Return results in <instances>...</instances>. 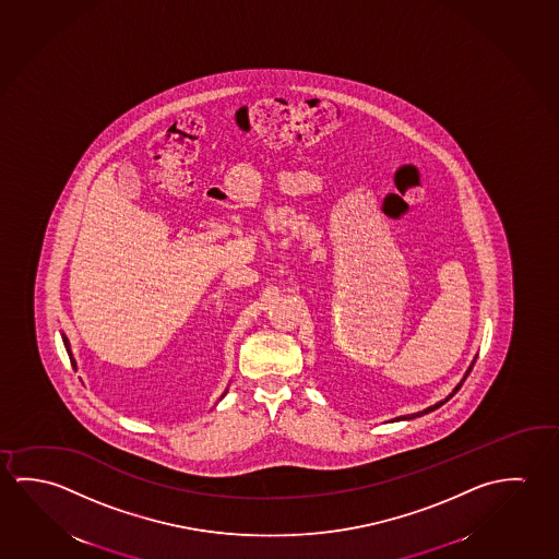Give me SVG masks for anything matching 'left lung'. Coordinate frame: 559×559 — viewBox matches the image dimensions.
Wrapping results in <instances>:
<instances>
[{"mask_svg":"<svg viewBox=\"0 0 559 559\" xmlns=\"http://www.w3.org/2000/svg\"><path fill=\"white\" fill-rule=\"evenodd\" d=\"M472 368H474V365H472V367L467 368V372H466V376H464V380H466L467 376H469V372H472ZM464 380H462V382H460V384H457L456 388H454V392H452V394H450V397H452V395L456 394L457 390H460V388H462V384H464ZM450 397H447V400H444V402H449ZM444 402L437 403V405H432V407H427V409H425V412L413 413V415H405V417H397V419H395V421H403V419H415V417H421V415H425V413L435 412V409H437V407H440V405H442V403H444Z\"/></svg>","mask_w":559,"mask_h":559,"instance_id":"8db88e82","label":"left lung"}]
</instances>
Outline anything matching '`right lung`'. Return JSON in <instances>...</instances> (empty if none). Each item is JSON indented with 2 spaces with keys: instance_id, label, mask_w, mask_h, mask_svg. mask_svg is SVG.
<instances>
[{
  "instance_id": "obj_1",
  "label": "right lung",
  "mask_w": 559,
  "mask_h": 559,
  "mask_svg": "<svg viewBox=\"0 0 559 559\" xmlns=\"http://www.w3.org/2000/svg\"><path fill=\"white\" fill-rule=\"evenodd\" d=\"M66 350H68V355H70V360H72V367H75L74 358H72V353H70V343H68V338L64 337Z\"/></svg>"
}]
</instances>
